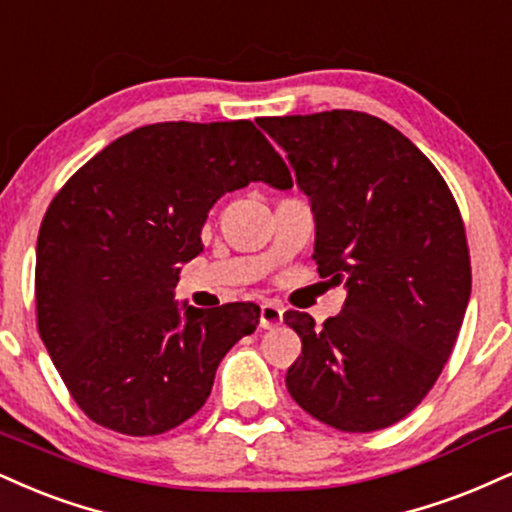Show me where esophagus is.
Masks as SVG:
<instances>
[{
	"mask_svg": "<svg viewBox=\"0 0 512 512\" xmlns=\"http://www.w3.org/2000/svg\"><path fill=\"white\" fill-rule=\"evenodd\" d=\"M283 322V307L279 303H274V300H267V303H262V310H260V326L262 329H276Z\"/></svg>",
	"mask_w": 512,
	"mask_h": 512,
	"instance_id": "34e87169",
	"label": "esophagus"
}]
</instances>
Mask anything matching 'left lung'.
<instances>
[{"mask_svg": "<svg viewBox=\"0 0 512 512\" xmlns=\"http://www.w3.org/2000/svg\"><path fill=\"white\" fill-rule=\"evenodd\" d=\"M315 212L317 272L346 286L336 317L286 312L303 355L286 389L319 422L377 432L439 379L472 291L463 217L436 166L386 121L331 109L257 121Z\"/></svg>", "mask_w": 512, "mask_h": 512, "instance_id": "obj_1", "label": "left lung"}]
</instances>
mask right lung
Here are the masks:
<instances>
[{
    "instance_id": "1",
    "label": "right lung",
    "mask_w": 512,
    "mask_h": 512,
    "mask_svg": "<svg viewBox=\"0 0 512 512\" xmlns=\"http://www.w3.org/2000/svg\"><path fill=\"white\" fill-rule=\"evenodd\" d=\"M291 171L252 121H166L116 138L73 174L38 236V331L78 408L102 427L155 436L205 405L229 350L260 324L255 303L178 305L181 264L207 212Z\"/></svg>"
}]
</instances>
